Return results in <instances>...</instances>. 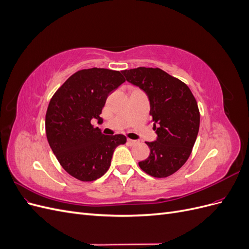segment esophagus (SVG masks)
<instances>
[{
	"label": "esophagus",
	"instance_id": "obj_1",
	"mask_svg": "<svg viewBox=\"0 0 249 249\" xmlns=\"http://www.w3.org/2000/svg\"><path fill=\"white\" fill-rule=\"evenodd\" d=\"M127 143H129L130 145H135V144H137L138 141L137 140H133V139H127Z\"/></svg>",
	"mask_w": 249,
	"mask_h": 249
}]
</instances>
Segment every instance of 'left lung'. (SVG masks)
I'll return each instance as SVG.
<instances>
[{
  "label": "left lung",
  "mask_w": 249,
  "mask_h": 249,
  "mask_svg": "<svg viewBox=\"0 0 249 249\" xmlns=\"http://www.w3.org/2000/svg\"><path fill=\"white\" fill-rule=\"evenodd\" d=\"M123 73L147 94L158 135L156 141L146 142L150 154L139 167L154 178L169 177L186 163L196 141L200 122L197 102L184 82L158 67H137Z\"/></svg>",
  "instance_id": "left-lung-1"
}]
</instances>
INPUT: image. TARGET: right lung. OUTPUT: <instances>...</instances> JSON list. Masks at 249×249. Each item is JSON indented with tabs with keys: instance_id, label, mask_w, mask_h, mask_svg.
I'll use <instances>...</instances> for the list:
<instances>
[{
	"instance_id": "obj_1",
	"label": "right lung",
	"mask_w": 249,
	"mask_h": 249,
	"mask_svg": "<svg viewBox=\"0 0 249 249\" xmlns=\"http://www.w3.org/2000/svg\"><path fill=\"white\" fill-rule=\"evenodd\" d=\"M125 79L118 71L81 70L67 79L52 96L46 114L49 144L62 168L82 182L103 177L123 134L107 136L91 124L100 116L109 93Z\"/></svg>"
}]
</instances>
